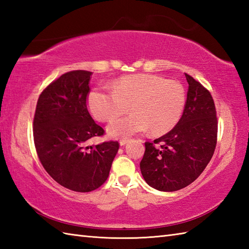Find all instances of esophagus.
Returning a JSON list of instances; mask_svg holds the SVG:
<instances>
[{
	"label": "esophagus",
	"mask_w": 249,
	"mask_h": 249,
	"mask_svg": "<svg viewBox=\"0 0 249 249\" xmlns=\"http://www.w3.org/2000/svg\"><path fill=\"white\" fill-rule=\"evenodd\" d=\"M127 142H128V139H121L120 140V145L123 146V145H125L126 143H127Z\"/></svg>",
	"instance_id": "obj_1"
}]
</instances>
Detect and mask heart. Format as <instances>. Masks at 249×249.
<instances>
[{
  "label": "heart",
  "mask_w": 249,
  "mask_h": 249,
  "mask_svg": "<svg viewBox=\"0 0 249 249\" xmlns=\"http://www.w3.org/2000/svg\"><path fill=\"white\" fill-rule=\"evenodd\" d=\"M95 119L108 122L128 112L133 114L114 120L108 126L112 138H127L150 129L162 135L176 127L186 106V89L176 80L140 73L119 78L112 91L95 89L88 98Z\"/></svg>",
  "instance_id": "b5f03b06"
}]
</instances>
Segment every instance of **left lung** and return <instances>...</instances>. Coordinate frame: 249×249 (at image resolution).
<instances>
[{"label":"left lung","instance_id":"1","mask_svg":"<svg viewBox=\"0 0 249 249\" xmlns=\"http://www.w3.org/2000/svg\"><path fill=\"white\" fill-rule=\"evenodd\" d=\"M185 77L188 92L181 120L160 138L145 142L140 162L145 182L160 192H176L192 184L208 166L217 143L212 95L192 76Z\"/></svg>","mask_w":249,"mask_h":249}]
</instances>
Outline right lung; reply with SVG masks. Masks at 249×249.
<instances>
[{"instance_id": "obj_1", "label": "right lung", "mask_w": 249, "mask_h": 249, "mask_svg": "<svg viewBox=\"0 0 249 249\" xmlns=\"http://www.w3.org/2000/svg\"><path fill=\"white\" fill-rule=\"evenodd\" d=\"M92 73L72 71L51 82L39 95L33 121L41 165L55 182L78 193L102 186L120 146L118 141L88 145L105 134L88 110Z\"/></svg>"}]
</instances>
